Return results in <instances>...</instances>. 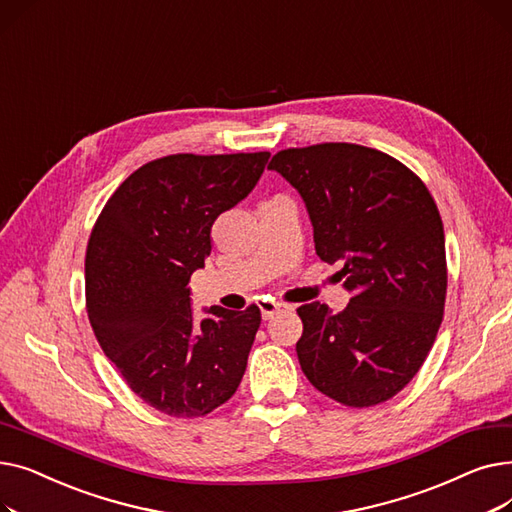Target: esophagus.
Masks as SVG:
<instances>
[{
    "label": "esophagus",
    "mask_w": 512,
    "mask_h": 512,
    "mask_svg": "<svg viewBox=\"0 0 512 512\" xmlns=\"http://www.w3.org/2000/svg\"><path fill=\"white\" fill-rule=\"evenodd\" d=\"M259 309H261V317L267 321V319H272L276 313H280L284 309V305L282 303H274V301H261Z\"/></svg>",
    "instance_id": "esophagus-1"
}]
</instances>
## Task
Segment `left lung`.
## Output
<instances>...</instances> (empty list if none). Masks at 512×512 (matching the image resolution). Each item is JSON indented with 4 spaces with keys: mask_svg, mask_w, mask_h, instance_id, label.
<instances>
[{
    "mask_svg": "<svg viewBox=\"0 0 512 512\" xmlns=\"http://www.w3.org/2000/svg\"><path fill=\"white\" fill-rule=\"evenodd\" d=\"M305 201L321 261H342L344 311L297 309L307 380L340 405L373 407L405 388L444 317L446 247L434 197L378 149L321 143L278 151L270 166Z\"/></svg>",
    "mask_w": 512,
    "mask_h": 512,
    "instance_id": "obj_1",
    "label": "left lung"
}]
</instances>
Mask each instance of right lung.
Segmentation results:
<instances>
[{
  "instance_id": "right-lung-1",
  "label": "right lung",
  "mask_w": 512,
  "mask_h": 512,
  "mask_svg": "<svg viewBox=\"0 0 512 512\" xmlns=\"http://www.w3.org/2000/svg\"><path fill=\"white\" fill-rule=\"evenodd\" d=\"M267 159H153L116 188L93 226L85 290L95 338L128 388L170 417L211 413L245 375L259 307H211L197 321L188 280L211 253L215 218L253 191Z\"/></svg>"
}]
</instances>
